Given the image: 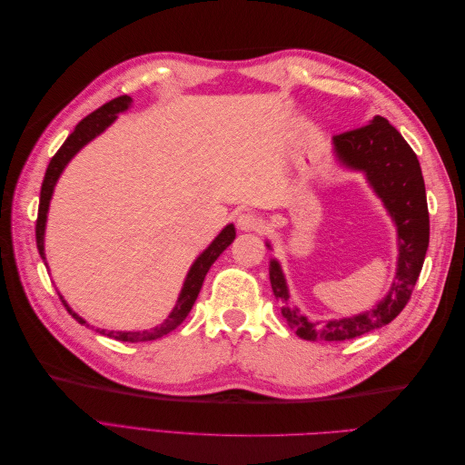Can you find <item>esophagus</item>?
<instances>
[{
	"instance_id": "esophagus-1",
	"label": "esophagus",
	"mask_w": 465,
	"mask_h": 465,
	"mask_svg": "<svg viewBox=\"0 0 465 465\" xmlns=\"http://www.w3.org/2000/svg\"><path fill=\"white\" fill-rule=\"evenodd\" d=\"M262 219L256 215V213H250V211H246V213H241L236 217V227L244 231V232H252V231H260L262 227Z\"/></svg>"
}]
</instances>
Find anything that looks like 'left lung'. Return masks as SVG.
<instances>
[{
    "instance_id": "left-lung-1",
    "label": "left lung",
    "mask_w": 465,
    "mask_h": 465,
    "mask_svg": "<svg viewBox=\"0 0 465 465\" xmlns=\"http://www.w3.org/2000/svg\"><path fill=\"white\" fill-rule=\"evenodd\" d=\"M333 157L347 171L361 173L382 202L398 232L396 277L386 297L371 311L312 322L297 306H289L291 292L281 263L270 260V279L275 299L283 304L281 314L306 341H345L390 323L410 301L429 248V209L425 180L419 159L401 134L382 118L374 116L362 128L331 139ZM272 248L270 241L265 242Z\"/></svg>"
}]
</instances>
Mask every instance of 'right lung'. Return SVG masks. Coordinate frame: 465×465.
Returning a JSON list of instances; mask_svg holds the SVG:
<instances>
[{
	"instance_id": "1",
	"label": "right lung",
	"mask_w": 465,
	"mask_h": 465,
	"mask_svg": "<svg viewBox=\"0 0 465 465\" xmlns=\"http://www.w3.org/2000/svg\"><path fill=\"white\" fill-rule=\"evenodd\" d=\"M130 106H132V96L124 94V96L114 98V101L103 104L98 110L91 112L87 118H83L75 125L74 134L65 139L64 145L52 157V161H50V164L46 168L45 180H42L38 219H36V248H38V254H40L42 260H46V254H45V232H46L50 200H52L54 188H55V184H58V180H60V176L64 173V168L69 164V161H72L83 147H85L87 143H91L96 135H101L106 128H110V125L116 122L118 114H122V112H125ZM234 236H236L234 224L229 223L227 227H224L215 236V241L211 242L198 258H195V262L192 263V267L188 270V275L184 279V285H182V289H180V294H178V301H176L174 308L171 311V314H168V318L161 323V326H154V328L143 330V331H114V330L106 331V330H101V328H96V331L103 333V335H108V337H114V340H120V341H132V343H135V341L159 340V337H163L166 333H171L173 330H176L180 323L186 320V316L190 314L195 299H198L200 289L203 285V279H205V275L209 272V267L213 265V262L223 254L224 250L231 246V242L234 241ZM60 299H62L64 306L67 308L69 314H72L79 323H83V326H89L85 318H81L77 312H74L72 308H69V304L64 301L62 294H60Z\"/></svg>"
}]
</instances>
